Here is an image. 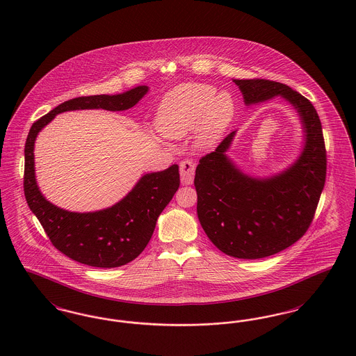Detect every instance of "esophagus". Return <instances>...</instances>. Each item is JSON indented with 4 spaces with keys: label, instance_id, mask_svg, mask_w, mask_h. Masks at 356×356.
Returning a JSON list of instances; mask_svg holds the SVG:
<instances>
[{
    "label": "esophagus",
    "instance_id": "esophagus-1",
    "mask_svg": "<svg viewBox=\"0 0 356 356\" xmlns=\"http://www.w3.org/2000/svg\"><path fill=\"white\" fill-rule=\"evenodd\" d=\"M195 170H196V164L189 159L183 160L180 163V179L183 186H191L193 183Z\"/></svg>",
    "mask_w": 356,
    "mask_h": 356
}]
</instances>
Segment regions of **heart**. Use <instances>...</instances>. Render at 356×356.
Wrapping results in <instances>:
<instances>
[{"label":"heart","mask_w":356,"mask_h":356,"mask_svg":"<svg viewBox=\"0 0 356 356\" xmlns=\"http://www.w3.org/2000/svg\"><path fill=\"white\" fill-rule=\"evenodd\" d=\"M235 115L232 96L209 84L186 83L168 92L160 102L154 124L168 138H183L192 131L200 149L213 147Z\"/></svg>","instance_id":"heart-1"}]
</instances>
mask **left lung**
<instances>
[{
	"instance_id": "1",
	"label": "left lung",
	"mask_w": 356,
	"mask_h": 356,
	"mask_svg": "<svg viewBox=\"0 0 356 356\" xmlns=\"http://www.w3.org/2000/svg\"><path fill=\"white\" fill-rule=\"evenodd\" d=\"M245 106L280 97L298 113L303 147L292 164L270 176H254L227 154L236 131L204 156L196 168L197 216L209 240L228 256L261 259L303 236L325 181L322 122L314 105L289 86L270 80H234Z\"/></svg>"
}]
</instances>
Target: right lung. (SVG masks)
Segmentation results:
<instances>
[{
  "label": "right lung",
  "instance_id": "add662e5",
  "mask_svg": "<svg viewBox=\"0 0 356 356\" xmlns=\"http://www.w3.org/2000/svg\"><path fill=\"white\" fill-rule=\"evenodd\" d=\"M149 90L138 85L119 95H97L63 102L32 125L25 143L24 192L31 211L51 244L72 260L99 268H115L132 261L149 243L156 221L180 186L179 165L143 175L135 186L112 207L73 212L51 203L40 191L34 168V143L58 113L81 109L127 111Z\"/></svg>",
  "mask_w": 356,
  "mask_h": 356
}]
</instances>
